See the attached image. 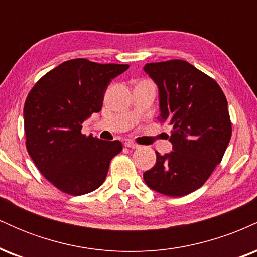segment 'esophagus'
<instances>
[{"instance_id": "obj_1", "label": "esophagus", "mask_w": 257, "mask_h": 257, "mask_svg": "<svg viewBox=\"0 0 257 257\" xmlns=\"http://www.w3.org/2000/svg\"><path fill=\"white\" fill-rule=\"evenodd\" d=\"M124 146L125 147H131V149H139V147H140V146L138 145V144L133 143V141H125Z\"/></svg>"}]
</instances>
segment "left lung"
I'll list each match as a JSON object with an SVG mask.
<instances>
[{
  "instance_id": "8db88e82",
  "label": "left lung",
  "mask_w": 257,
  "mask_h": 257,
  "mask_svg": "<svg viewBox=\"0 0 257 257\" xmlns=\"http://www.w3.org/2000/svg\"><path fill=\"white\" fill-rule=\"evenodd\" d=\"M158 85L159 122L172 125L174 151L156 152L155 167L144 173L149 187L182 197L204 185L222 161L232 135L228 105L217 82L185 60L144 67Z\"/></svg>"
}]
</instances>
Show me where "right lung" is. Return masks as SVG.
<instances>
[{"label": "right lung", "mask_w": 257, "mask_h": 257, "mask_svg": "<svg viewBox=\"0 0 257 257\" xmlns=\"http://www.w3.org/2000/svg\"><path fill=\"white\" fill-rule=\"evenodd\" d=\"M126 64H98L78 58L64 61L32 87L24 105L25 145L37 169L61 192L81 196L105 181L119 140L82 134V123L102 107L112 78Z\"/></svg>", "instance_id": "right-lung-1"}]
</instances>
